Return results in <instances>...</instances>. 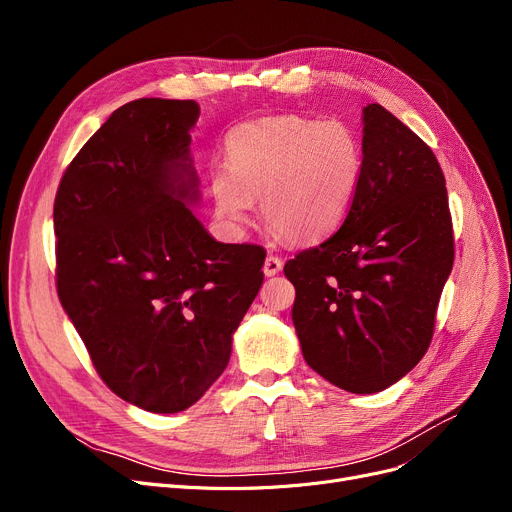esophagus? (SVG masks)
I'll use <instances>...</instances> for the list:
<instances>
[{
  "label": "esophagus",
  "mask_w": 512,
  "mask_h": 512,
  "mask_svg": "<svg viewBox=\"0 0 512 512\" xmlns=\"http://www.w3.org/2000/svg\"><path fill=\"white\" fill-rule=\"evenodd\" d=\"M280 270H282V259L272 257V255L265 259V263H263V274L265 276H276Z\"/></svg>",
  "instance_id": "34e87169"
}]
</instances>
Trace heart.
<instances>
[{"mask_svg": "<svg viewBox=\"0 0 512 512\" xmlns=\"http://www.w3.org/2000/svg\"><path fill=\"white\" fill-rule=\"evenodd\" d=\"M226 168L213 199L234 226L261 199L265 220L294 242L332 234L361 188L365 157L357 132L338 120L274 116L245 122L226 137Z\"/></svg>", "mask_w": 512, "mask_h": 512, "instance_id": "obj_1", "label": "heart"}]
</instances>
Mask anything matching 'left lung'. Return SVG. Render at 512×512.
<instances>
[{"label": "left lung", "instance_id": "obj_1", "mask_svg": "<svg viewBox=\"0 0 512 512\" xmlns=\"http://www.w3.org/2000/svg\"><path fill=\"white\" fill-rule=\"evenodd\" d=\"M365 172L344 224L284 265L307 365L373 394L421 361L434 334L454 240L436 155L378 103L363 107Z\"/></svg>", "mask_w": 512, "mask_h": 512}]
</instances>
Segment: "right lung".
<instances>
[{
	"label": "right lung",
	"instance_id": "obj_1",
	"mask_svg": "<svg viewBox=\"0 0 512 512\" xmlns=\"http://www.w3.org/2000/svg\"><path fill=\"white\" fill-rule=\"evenodd\" d=\"M197 101L137 99L64 172L56 203L58 297L120 398L184 411L224 373L263 282L265 251L215 240L191 207Z\"/></svg>",
	"mask_w": 512,
	"mask_h": 512
}]
</instances>
